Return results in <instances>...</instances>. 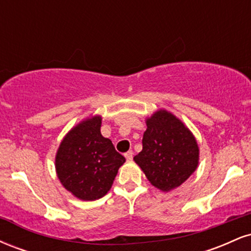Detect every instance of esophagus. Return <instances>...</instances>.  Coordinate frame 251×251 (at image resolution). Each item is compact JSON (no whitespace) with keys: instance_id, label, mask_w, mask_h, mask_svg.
Returning <instances> with one entry per match:
<instances>
[{"instance_id":"1","label":"esophagus","mask_w":251,"mask_h":251,"mask_svg":"<svg viewBox=\"0 0 251 251\" xmlns=\"http://www.w3.org/2000/svg\"><path fill=\"white\" fill-rule=\"evenodd\" d=\"M125 158L128 160V162H131V160L133 159V152H132V151L126 152V153H125Z\"/></svg>"}]
</instances>
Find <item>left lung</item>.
<instances>
[{"label": "left lung", "mask_w": 251, "mask_h": 251, "mask_svg": "<svg viewBox=\"0 0 251 251\" xmlns=\"http://www.w3.org/2000/svg\"><path fill=\"white\" fill-rule=\"evenodd\" d=\"M146 126L143 150L133 159L152 185L171 191L197 169L198 144L191 131L166 109L154 112L146 119Z\"/></svg>", "instance_id": "1"}]
</instances>
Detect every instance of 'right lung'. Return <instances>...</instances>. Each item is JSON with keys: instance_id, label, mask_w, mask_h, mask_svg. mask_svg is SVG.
I'll list each match as a JSON object with an SVG mask.
<instances>
[{"instance_id": "1", "label": "right lung", "mask_w": 251, "mask_h": 251, "mask_svg": "<svg viewBox=\"0 0 251 251\" xmlns=\"http://www.w3.org/2000/svg\"><path fill=\"white\" fill-rule=\"evenodd\" d=\"M100 127V116L82 120L65 135L55 155L57 178L82 201H96L107 194L125 163V157L102 137Z\"/></svg>"}]
</instances>
